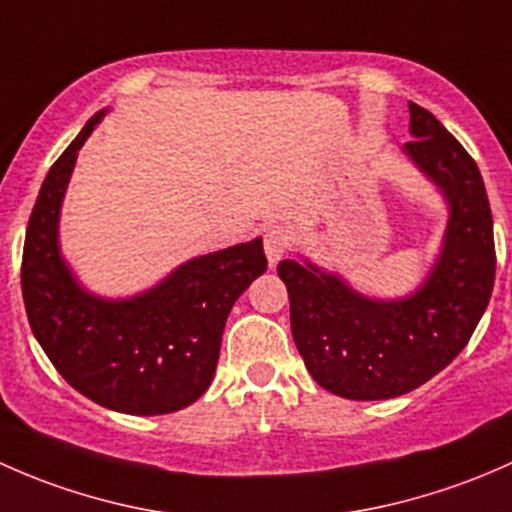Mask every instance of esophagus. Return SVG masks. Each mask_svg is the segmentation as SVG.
<instances>
[{
	"label": "esophagus",
	"mask_w": 512,
	"mask_h": 512,
	"mask_svg": "<svg viewBox=\"0 0 512 512\" xmlns=\"http://www.w3.org/2000/svg\"><path fill=\"white\" fill-rule=\"evenodd\" d=\"M288 246H291V231H288V226H268L266 236H263V249H266L268 263H271V266H276V263L281 261L283 254L288 251Z\"/></svg>",
	"instance_id": "obj_1"
}]
</instances>
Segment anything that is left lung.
<instances>
[{"label": "left lung", "mask_w": 512, "mask_h": 512, "mask_svg": "<svg viewBox=\"0 0 512 512\" xmlns=\"http://www.w3.org/2000/svg\"><path fill=\"white\" fill-rule=\"evenodd\" d=\"M409 133L402 152L449 207L439 256L412 293L374 298L305 256L278 263L305 367L320 387L357 402L407 394L451 365L493 293V217L478 165L416 103Z\"/></svg>", "instance_id": "8db88e82"}]
</instances>
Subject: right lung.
<instances>
[{"label":"right lung","instance_id":"add662e5","mask_svg":"<svg viewBox=\"0 0 512 512\" xmlns=\"http://www.w3.org/2000/svg\"><path fill=\"white\" fill-rule=\"evenodd\" d=\"M100 110L46 175L26 226L21 293L31 333L76 392L105 409L170 414L212 384L236 298L266 271L263 239L194 256L128 298L91 293L63 258L59 221L78 150Z\"/></svg>","mask_w":512,"mask_h":512}]
</instances>
